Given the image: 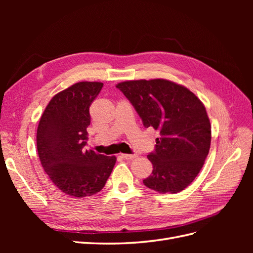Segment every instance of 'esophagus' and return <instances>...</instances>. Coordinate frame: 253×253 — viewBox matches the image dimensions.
<instances>
[{"label": "esophagus", "mask_w": 253, "mask_h": 253, "mask_svg": "<svg viewBox=\"0 0 253 253\" xmlns=\"http://www.w3.org/2000/svg\"><path fill=\"white\" fill-rule=\"evenodd\" d=\"M121 156H122V158L127 159V160H132V159H135L137 157L136 154H122Z\"/></svg>", "instance_id": "esophagus-1"}]
</instances>
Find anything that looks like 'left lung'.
I'll use <instances>...</instances> for the list:
<instances>
[{
    "mask_svg": "<svg viewBox=\"0 0 253 253\" xmlns=\"http://www.w3.org/2000/svg\"><path fill=\"white\" fill-rule=\"evenodd\" d=\"M132 103L144 127L159 132L149 153L152 174L144 186L159 193H177L203 168L211 143V126L192 91L165 79L134 80L116 85Z\"/></svg>",
    "mask_w": 253,
    "mask_h": 253,
    "instance_id": "8db88e82",
    "label": "left lung"
}]
</instances>
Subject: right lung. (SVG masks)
I'll return each instance as SVG.
<instances>
[{
	"label": "right lung",
	"instance_id": "right-lung-1",
	"mask_svg": "<svg viewBox=\"0 0 253 253\" xmlns=\"http://www.w3.org/2000/svg\"><path fill=\"white\" fill-rule=\"evenodd\" d=\"M101 82H78L53 96L37 131L38 154L44 171L59 190L74 197L96 194L105 186L116 157L85 150L89 106Z\"/></svg>",
	"mask_w": 253,
	"mask_h": 253
}]
</instances>
